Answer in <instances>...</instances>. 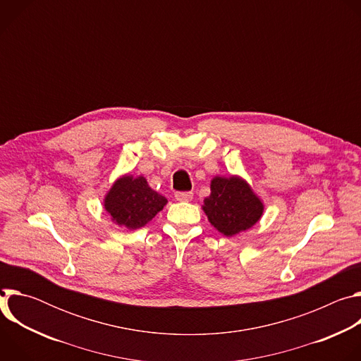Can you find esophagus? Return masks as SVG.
Returning a JSON list of instances; mask_svg holds the SVG:
<instances>
[{
    "instance_id": "34e87169",
    "label": "esophagus",
    "mask_w": 361,
    "mask_h": 361,
    "mask_svg": "<svg viewBox=\"0 0 361 361\" xmlns=\"http://www.w3.org/2000/svg\"><path fill=\"white\" fill-rule=\"evenodd\" d=\"M174 197L177 201H190L192 198V192H176Z\"/></svg>"
}]
</instances>
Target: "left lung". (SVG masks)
Returning <instances> with one entry per match:
<instances>
[{
    "label": "left lung",
    "instance_id": "8db88e82",
    "mask_svg": "<svg viewBox=\"0 0 361 361\" xmlns=\"http://www.w3.org/2000/svg\"><path fill=\"white\" fill-rule=\"evenodd\" d=\"M210 195L201 205L210 224L227 237L250 230L264 213L263 200L240 176H216L210 183Z\"/></svg>",
    "mask_w": 361,
    "mask_h": 361
}]
</instances>
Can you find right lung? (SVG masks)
Instances as JSON below:
<instances>
[{
  "label": "right lung",
  "instance_id": "1",
  "mask_svg": "<svg viewBox=\"0 0 361 361\" xmlns=\"http://www.w3.org/2000/svg\"><path fill=\"white\" fill-rule=\"evenodd\" d=\"M167 202V198L154 191L142 176L124 174L104 195V210L117 226L137 230L156 217Z\"/></svg>",
  "mask_w": 361,
  "mask_h": 361
}]
</instances>
